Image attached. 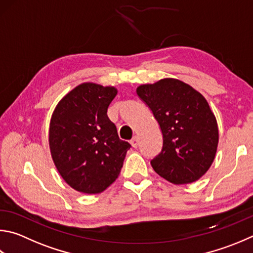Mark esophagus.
Returning a JSON list of instances; mask_svg holds the SVG:
<instances>
[{
  "label": "esophagus",
  "mask_w": 253,
  "mask_h": 253,
  "mask_svg": "<svg viewBox=\"0 0 253 253\" xmlns=\"http://www.w3.org/2000/svg\"><path fill=\"white\" fill-rule=\"evenodd\" d=\"M138 142H139V140H138V137H137V136H135L134 138L130 140V144H131L132 147H134V148H137V147H138Z\"/></svg>",
  "instance_id": "34e87169"
}]
</instances>
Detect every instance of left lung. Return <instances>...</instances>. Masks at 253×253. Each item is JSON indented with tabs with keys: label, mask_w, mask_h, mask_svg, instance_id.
<instances>
[{
	"label": "left lung",
	"mask_w": 253,
	"mask_h": 253,
	"mask_svg": "<svg viewBox=\"0 0 253 253\" xmlns=\"http://www.w3.org/2000/svg\"><path fill=\"white\" fill-rule=\"evenodd\" d=\"M136 93L163 134L162 151L150 160L154 170L174 185L198 180L212 164L219 140L217 121L206 98L174 79L141 85Z\"/></svg>",
	"instance_id": "obj_1"
}]
</instances>
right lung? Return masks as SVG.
<instances>
[{
    "label": "right lung",
    "instance_id": "add662e5",
    "mask_svg": "<svg viewBox=\"0 0 253 253\" xmlns=\"http://www.w3.org/2000/svg\"><path fill=\"white\" fill-rule=\"evenodd\" d=\"M115 87L84 83L55 108L49 148L58 172L75 190L99 194L116 180L130 144L119 139L107 109Z\"/></svg>",
    "mask_w": 253,
    "mask_h": 253
}]
</instances>
